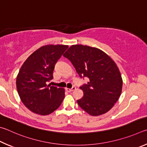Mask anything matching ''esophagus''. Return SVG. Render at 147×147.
<instances>
[{
	"mask_svg": "<svg viewBox=\"0 0 147 147\" xmlns=\"http://www.w3.org/2000/svg\"><path fill=\"white\" fill-rule=\"evenodd\" d=\"M76 87L75 86H73V87H72V88H66V90L67 91H68V92H72V91H74V90H76Z\"/></svg>",
	"mask_w": 147,
	"mask_h": 147,
	"instance_id": "obj_1",
	"label": "esophagus"
}]
</instances>
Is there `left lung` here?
I'll use <instances>...</instances> for the list:
<instances>
[{"label":"left lung","mask_w":147,"mask_h":147,"mask_svg":"<svg viewBox=\"0 0 147 147\" xmlns=\"http://www.w3.org/2000/svg\"><path fill=\"white\" fill-rule=\"evenodd\" d=\"M63 56L81 78L88 79L80 86L84 96L78 100L79 107L93 116L109 111L122 91L121 75L115 62L99 49L81 45L71 46Z\"/></svg>","instance_id":"left-lung-1"}]
</instances>
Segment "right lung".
<instances>
[{
    "label": "right lung",
    "mask_w": 147,
    "mask_h": 147,
    "mask_svg": "<svg viewBox=\"0 0 147 147\" xmlns=\"http://www.w3.org/2000/svg\"><path fill=\"white\" fill-rule=\"evenodd\" d=\"M67 45H46L35 51L22 64L17 77L18 94L23 104L35 114H50L60 107L64 89L46 84L53 79L57 62Z\"/></svg>",
    "instance_id": "right-lung-1"
}]
</instances>
